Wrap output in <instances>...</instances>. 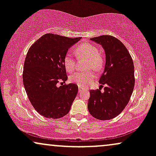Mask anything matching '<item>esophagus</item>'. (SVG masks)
I'll return each instance as SVG.
<instances>
[{"label": "esophagus", "instance_id": "obj_1", "mask_svg": "<svg viewBox=\"0 0 156 156\" xmlns=\"http://www.w3.org/2000/svg\"><path fill=\"white\" fill-rule=\"evenodd\" d=\"M83 90H86V89L83 88V87H78V92H79V93H80L82 92V91H83Z\"/></svg>", "mask_w": 156, "mask_h": 156}]
</instances>
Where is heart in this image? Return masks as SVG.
Instances as JSON below:
<instances>
[{
    "label": "heart",
    "instance_id": "b5f03b06",
    "mask_svg": "<svg viewBox=\"0 0 156 156\" xmlns=\"http://www.w3.org/2000/svg\"><path fill=\"white\" fill-rule=\"evenodd\" d=\"M76 54L84 57L87 59V69H92L95 71L101 70L103 66V58L99 54V51L95 46L90 43L80 44L76 48ZM63 63L64 68L67 72H73L76 67L74 57L70 53H67L64 55ZM95 78V75L92 70L76 72L70 76L69 79L79 87H87L92 83Z\"/></svg>",
    "mask_w": 156,
    "mask_h": 156
}]
</instances>
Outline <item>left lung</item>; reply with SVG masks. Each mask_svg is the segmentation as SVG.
Segmentation results:
<instances>
[{
	"label": "left lung",
	"mask_w": 156,
	"mask_h": 156,
	"mask_svg": "<svg viewBox=\"0 0 156 156\" xmlns=\"http://www.w3.org/2000/svg\"><path fill=\"white\" fill-rule=\"evenodd\" d=\"M105 51V64L99 83L105 85L104 92L90 90L88 110L93 117L108 120L124 110L133 93V62L125 46L119 39L108 35L90 39Z\"/></svg>",
	"instance_id": "obj_1"
}]
</instances>
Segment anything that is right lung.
I'll use <instances>...</instances> for the list:
<instances>
[{"instance_id":"right-lung-1","label":"right lung","mask_w":156,"mask_h":156,"mask_svg":"<svg viewBox=\"0 0 156 156\" xmlns=\"http://www.w3.org/2000/svg\"><path fill=\"white\" fill-rule=\"evenodd\" d=\"M80 39L46 34L27 53L23 84L33 107L44 117L59 119L70 110L78 87L75 83L63 85L67 80L63 59L68 49ZM59 82L62 86L58 87Z\"/></svg>"}]
</instances>
